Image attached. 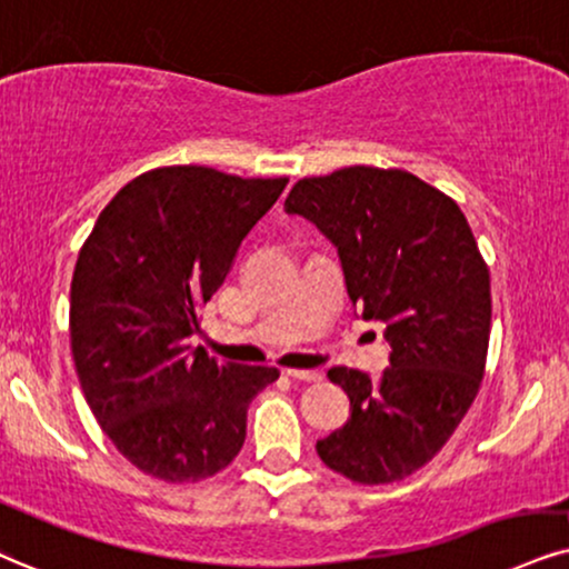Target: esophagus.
Listing matches in <instances>:
<instances>
[{
    "label": "esophagus",
    "mask_w": 569,
    "mask_h": 569,
    "mask_svg": "<svg viewBox=\"0 0 569 569\" xmlns=\"http://www.w3.org/2000/svg\"><path fill=\"white\" fill-rule=\"evenodd\" d=\"M284 375L292 377V380H306V382H317V380H321V371H319V369H296V367H287Z\"/></svg>",
    "instance_id": "esophagus-1"
}]
</instances>
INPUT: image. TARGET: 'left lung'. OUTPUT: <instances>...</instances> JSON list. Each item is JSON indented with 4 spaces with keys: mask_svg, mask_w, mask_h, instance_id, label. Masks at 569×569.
I'll return each instance as SVG.
<instances>
[{
    "mask_svg": "<svg viewBox=\"0 0 569 569\" xmlns=\"http://www.w3.org/2000/svg\"><path fill=\"white\" fill-rule=\"evenodd\" d=\"M284 208L332 240L350 300L388 325L392 348L375 382L329 369L350 417L319 440V459L359 486L409 478L448 443L486 375L490 271L467 216L413 173L377 166L300 179Z\"/></svg>",
    "mask_w": 569,
    "mask_h": 569,
    "instance_id": "1",
    "label": "left lung"
}]
</instances>
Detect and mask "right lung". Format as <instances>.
Returning <instances> with one entry per match:
<instances>
[{"label": "right lung", "instance_id": "1", "mask_svg": "<svg viewBox=\"0 0 569 569\" xmlns=\"http://www.w3.org/2000/svg\"><path fill=\"white\" fill-rule=\"evenodd\" d=\"M287 177L163 166L102 208L70 282V350L83 398L123 459L200 482L244 443L248 406L277 367L216 361L187 338Z\"/></svg>", "mask_w": 569, "mask_h": 569}]
</instances>
